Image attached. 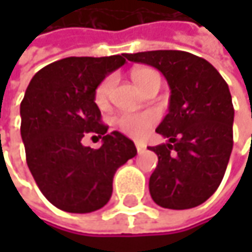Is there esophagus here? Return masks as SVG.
Wrapping results in <instances>:
<instances>
[{"label": "esophagus", "instance_id": "esophagus-1", "mask_svg": "<svg viewBox=\"0 0 252 252\" xmlns=\"http://www.w3.org/2000/svg\"><path fill=\"white\" fill-rule=\"evenodd\" d=\"M135 147H137V152L138 153H143L146 150V144L141 143V141H135Z\"/></svg>", "mask_w": 252, "mask_h": 252}]
</instances>
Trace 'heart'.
<instances>
[{
	"label": "heart",
	"mask_w": 252,
	"mask_h": 252,
	"mask_svg": "<svg viewBox=\"0 0 252 252\" xmlns=\"http://www.w3.org/2000/svg\"><path fill=\"white\" fill-rule=\"evenodd\" d=\"M159 77L153 70L150 68H135L131 73V78L135 83V86L143 92L149 83L155 78ZM114 86V77L108 76L103 78L99 86L94 90V103L99 108H106L109 102V94ZM158 123V114L153 111H146V112H135V114H123L121 117L117 118L115 124L121 132H124L128 137L132 138H143L147 135V132L155 126Z\"/></svg>",
	"instance_id": "b5f03b06"
}]
</instances>
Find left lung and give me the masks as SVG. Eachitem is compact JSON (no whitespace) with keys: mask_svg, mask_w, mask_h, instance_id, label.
Listing matches in <instances>:
<instances>
[{"mask_svg":"<svg viewBox=\"0 0 252 252\" xmlns=\"http://www.w3.org/2000/svg\"><path fill=\"white\" fill-rule=\"evenodd\" d=\"M158 68L169 84V112L156 128L168 138L149 150L159 158L149 179L153 201L185 210L203 204L220 185L233 146V105L226 81L204 58L184 51L126 54Z\"/></svg>","mask_w":252,"mask_h":252,"instance_id":"8db88e82","label":"left lung"}]
</instances>
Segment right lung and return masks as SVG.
Returning a JSON list of instances; mask_svg holds the SVG:
<instances>
[{
	"label": "right lung",
	"mask_w": 252,
	"mask_h": 252,
	"mask_svg": "<svg viewBox=\"0 0 252 252\" xmlns=\"http://www.w3.org/2000/svg\"><path fill=\"white\" fill-rule=\"evenodd\" d=\"M126 60V54L64 58L39 70L27 86L20 105L27 166L46 200L64 212L102 209L117 169L137 155L128 137L100 124L94 103L99 83ZM86 132L102 138L99 149L81 144Z\"/></svg>",
	"instance_id": "1"
}]
</instances>
